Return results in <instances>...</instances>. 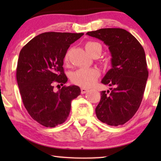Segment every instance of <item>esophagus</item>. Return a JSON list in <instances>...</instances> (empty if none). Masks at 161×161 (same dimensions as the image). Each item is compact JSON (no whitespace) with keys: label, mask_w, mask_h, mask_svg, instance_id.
<instances>
[{"label":"esophagus","mask_w":161,"mask_h":161,"mask_svg":"<svg viewBox=\"0 0 161 161\" xmlns=\"http://www.w3.org/2000/svg\"><path fill=\"white\" fill-rule=\"evenodd\" d=\"M88 91H89V89H87L86 88H81V94H83L86 93V92Z\"/></svg>","instance_id":"34e87169"}]
</instances>
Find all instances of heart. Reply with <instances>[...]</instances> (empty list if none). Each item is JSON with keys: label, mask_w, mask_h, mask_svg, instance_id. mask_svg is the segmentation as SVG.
I'll list each match as a JSON object with an SVG mask.
<instances>
[{"label": "heart", "mask_w": 161, "mask_h": 161, "mask_svg": "<svg viewBox=\"0 0 161 161\" xmlns=\"http://www.w3.org/2000/svg\"><path fill=\"white\" fill-rule=\"evenodd\" d=\"M86 51L92 57L99 56L102 53V45L94 41H88L84 45ZM68 61V54L64 56V62ZM99 77V72L95 68H80L76 70L71 76V80L76 85L83 88H89L94 85Z\"/></svg>", "instance_id": "1"}]
</instances>
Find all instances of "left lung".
<instances>
[{
	"mask_svg": "<svg viewBox=\"0 0 161 161\" xmlns=\"http://www.w3.org/2000/svg\"><path fill=\"white\" fill-rule=\"evenodd\" d=\"M86 35L108 46L111 69L102 80L111 92H101L96 115L109 126L123 125L134 116L142 102L148 77L146 54L137 39L121 28H102Z\"/></svg>",
	"mask_w": 161,
	"mask_h": 161,
	"instance_id": "obj_1",
	"label": "left lung"
}]
</instances>
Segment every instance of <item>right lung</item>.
<instances>
[{"instance_id": "right-lung-1", "label": "right lung", "mask_w": 161, "mask_h": 161, "mask_svg": "<svg viewBox=\"0 0 161 161\" xmlns=\"http://www.w3.org/2000/svg\"><path fill=\"white\" fill-rule=\"evenodd\" d=\"M83 35L44 32L32 38L19 54L16 79L23 104L32 118L45 127L63 124L71 102L81 94L77 86H63L55 92L54 85L67 81L62 67L64 56Z\"/></svg>"}]
</instances>
